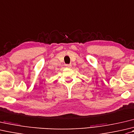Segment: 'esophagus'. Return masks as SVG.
Wrapping results in <instances>:
<instances>
[{
    "label": "esophagus",
    "mask_w": 134,
    "mask_h": 134,
    "mask_svg": "<svg viewBox=\"0 0 134 134\" xmlns=\"http://www.w3.org/2000/svg\"><path fill=\"white\" fill-rule=\"evenodd\" d=\"M65 66H66L67 68H70L71 67H72V65H71L70 64H67L65 65Z\"/></svg>",
    "instance_id": "esophagus-1"
}]
</instances>
